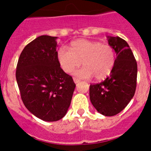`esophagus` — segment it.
I'll return each instance as SVG.
<instances>
[{
  "label": "esophagus",
  "mask_w": 151,
  "mask_h": 151,
  "mask_svg": "<svg viewBox=\"0 0 151 151\" xmlns=\"http://www.w3.org/2000/svg\"><path fill=\"white\" fill-rule=\"evenodd\" d=\"M73 81H74V82H75V83H76V84L78 83V82H80V80L78 79V78H76V77H74V78H73Z\"/></svg>",
  "instance_id": "34e87169"
}]
</instances>
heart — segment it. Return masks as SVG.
Segmentation results:
<instances>
[{
    "mask_svg": "<svg viewBox=\"0 0 151 151\" xmlns=\"http://www.w3.org/2000/svg\"><path fill=\"white\" fill-rule=\"evenodd\" d=\"M57 57L65 73H70L83 64L84 67L75 72L82 78L101 80L110 74L116 63L115 50L112 46L99 41L78 39L73 41L70 49L62 47Z\"/></svg>",
    "mask_w": 151,
    "mask_h": 151,
    "instance_id": "1",
    "label": "heart"
}]
</instances>
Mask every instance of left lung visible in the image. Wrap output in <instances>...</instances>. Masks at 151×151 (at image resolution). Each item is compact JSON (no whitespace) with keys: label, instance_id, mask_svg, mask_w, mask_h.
Instances as JSON below:
<instances>
[{"label":"left lung","instance_id":"1","mask_svg":"<svg viewBox=\"0 0 151 151\" xmlns=\"http://www.w3.org/2000/svg\"><path fill=\"white\" fill-rule=\"evenodd\" d=\"M116 53L111 73L104 82L91 84L90 100L96 110L106 116L120 113L134 95L137 85V62L128 43L122 38L108 37Z\"/></svg>","mask_w":151,"mask_h":151}]
</instances>
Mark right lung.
Instances as JSON below:
<instances>
[{
  "label": "right lung",
  "mask_w": 151,
  "mask_h": 151,
  "mask_svg": "<svg viewBox=\"0 0 151 151\" xmlns=\"http://www.w3.org/2000/svg\"><path fill=\"white\" fill-rule=\"evenodd\" d=\"M57 37L41 35L31 41L19 57L16 78L24 105L36 117L54 122L71 104L76 84L61 69Z\"/></svg>",
  "instance_id": "add662e5"
}]
</instances>
